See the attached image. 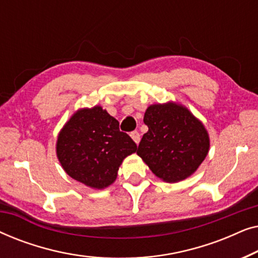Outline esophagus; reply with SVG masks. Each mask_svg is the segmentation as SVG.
Wrapping results in <instances>:
<instances>
[{"label": "esophagus", "instance_id": "esophagus-1", "mask_svg": "<svg viewBox=\"0 0 258 258\" xmlns=\"http://www.w3.org/2000/svg\"><path fill=\"white\" fill-rule=\"evenodd\" d=\"M130 137L134 140V142H135L136 144L140 143V140H141V136H140V133L139 132H132L130 133Z\"/></svg>", "mask_w": 258, "mask_h": 258}]
</instances>
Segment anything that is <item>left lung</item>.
Instances as JSON below:
<instances>
[{"label": "left lung", "instance_id": "1", "mask_svg": "<svg viewBox=\"0 0 258 258\" xmlns=\"http://www.w3.org/2000/svg\"><path fill=\"white\" fill-rule=\"evenodd\" d=\"M143 121L149 130L139 144L137 155L165 182L185 179L207 157L210 141L203 123L178 103L148 107Z\"/></svg>", "mask_w": 258, "mask_h": 258}]
</instances>
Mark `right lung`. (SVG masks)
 Returning a JSON list of instances; mask_svg holds the SVG:
<instances>
[{
	"instance_id": "1",
	"label": "right lung",
	"mask_w": 258,
	"mask_h": 258,
	"mask_svg": "<svg viewBox=\"0 0 258 258\" xmlns=\"http://www.w3.org/2000/svg\"><path fill=\"white\" fill-rule=\"evenodd\" d=\"M136 150L132 137L119 132L117 119L100 105L77 110L56 143L57 158L67 174L94 189L112 184L123 160Z\"/></svg>"
}]
</instances>
